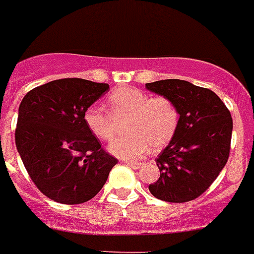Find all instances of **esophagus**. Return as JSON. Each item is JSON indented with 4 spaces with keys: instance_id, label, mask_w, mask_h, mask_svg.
Here are the masks:
<instances>
[{
    "instance_id": "34e87169",
    "label": "esophagus",
    "mask_w": 254,
    "mask_h": 254,
    "mask_svg": "<svg viewBox=\"0 0 254 254\" xmlns=\"http://www.w3.org/2000/svg\"><path fill=\"white\" fill-rule=\"evenodd\" d=\"M131 169H139L141 167V162H125Z\"/></svg>"
}]
</instances>
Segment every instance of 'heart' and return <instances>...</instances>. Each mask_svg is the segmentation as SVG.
<instances>
[{
    "mask_svg": "<svg viewBox=\"0 0 254 254\" xmlns=\"http://www.w3.org/2000/svg\"><path fill=\"white\" fill-rule=\"evenodd\" d=\"M111 113L100 107L85 111L84 120L89 130L103 141H109L117 131L116 120L127 119V134L115 138L108 151L121 159H137L153 147L159 150L170 142L179 124L177 105L165 96L150 97L137 88H117L107 100Z\"/></svg>",
    "mask_w": 254,
    "mask_h": 254,
    "instance_id": "heart-1",
    "label": "heart"
}]
</instances>
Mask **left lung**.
Returning a JSON list of instances; mask_svg holds the SVG:
<instances>
[{"label":"left lung","instance_id":"left-lung-1","mask_svg":"<svg viewBox=\"0 0 254 254\" xmlns=\"http://www.w3.org/2000/svg\"><path fill=\"white\" fill-rule=\"evenodd\" d=\"M145 87L171 100L179 112L177 131L155 159L159 179L149 191L170 203L193 200L212 185L228 161L231 113L215 92L190 81L167 79Z\"/></svg>","mask_w":254,"mask_h":254}]
</instances>
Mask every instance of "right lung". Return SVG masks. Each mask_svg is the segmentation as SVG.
<instances>
[{"label":"right lung","mask_w":254,"mask_h":254,"mask_svg":"<svg viewBox=\"0 0 254 254\" xmlns=\"http://www.w3.org/2000/svg\"><path fill=\"white\" fill-rule=\"evenodd\" d=\"M109 85L77 77L59 79L27 92L18 108L15 145L39 191L62 204L97 195L117 159L101 149L85 111Z\"/></svg>","instance_id":"add662e5"}]
</instances>
